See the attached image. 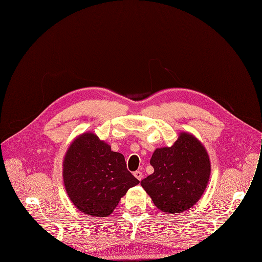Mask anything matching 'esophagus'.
Wrapping results in <instances>:
<instances>
[{
  "label": "esophagus",
  "instance_id": "34e87169",
  "mask_svg": "<svg viewBox=\"0 0 262 262\" xmlns=\"http://www.w3.org/2000/svg\"><path fill=\"white\" fill-rule=\"evenodd\" d=\"M133 174H134V176H135L138 180H141V179L143 178V174H142L141 171H135Z\"/></svg>",
  "mask_w": 262,
  "mask_h": 262
}]
</instances>
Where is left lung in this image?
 <instances>
[{
    "label": "left lung",
    "instance_id": "obj_1",
    "mask_svg": "<svg viewBox=\"0 0 262 262\" xmlns=\"http://www.w3.org/2000/svg\"><path fill=\"white\" fill-rule=\"evenodd\" d=\"M150 165L154 173L140 184L155 206L168 213L192 207L203 194L211 171L205 147L187 133H181L171 147L157 148Z\"/></svg>",
    "mask_w": 262,
    "mask_h": 262
}]
</instances>
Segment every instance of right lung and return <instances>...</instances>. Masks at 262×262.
I'll list each match as a JSON object with an SVG mask.
<instances>
[{
  "instance_id": "right-lung-1",
  "label": "right lung",
  "mask_w": 262,
  "mask_h": 262,
  "mask_svg": "<svg viewBox=\"0 0 262 262\" xmlns=\"http://www.w3.org/2000/svg\"><path fill=\"white\" fill-rule=\"evenodd\" d=\"M63 181L75 206L97 217L112 214L127 190L139 183L128 171L124 156L92 133L82 134L70 146Z\"/></svg>"
}]
</instances>
